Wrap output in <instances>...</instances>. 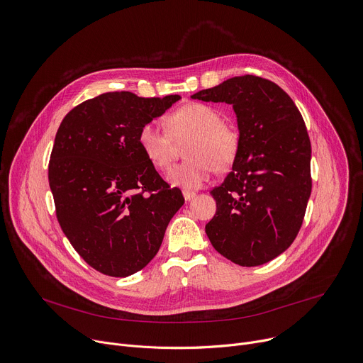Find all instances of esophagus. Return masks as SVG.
Segmentation results:
<instances>
[{
	"label": "esophagus",
	"mask_w": 363,
	"mask_h": 363,
	"mask_svg": "<svg viewBox=\"0 0 363 363\" xmlns=\"http://www.w3.org/2000/svg\"><path fill=\"white\" fill-rule=\"evenodd\" d=\"M182 194H184V198H185V201H191V199H192V198L196 195V192H195V191H188V189H185Z\"/></svg>",
	"instance_id": "obj_1"
}]
</instances>
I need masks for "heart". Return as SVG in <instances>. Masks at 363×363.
<instances>
[{"label": "heart", "instance_id": "b5f03b06", "mask_svg": "<svg viewBox=\"0 0 363 363\" xmlns=\"http://www.w3.org/2000/svg\"><path fill=\"white\" fill-rule=\"evenodd\" d=\"M221 113L203 103H188L167 118L168 132L153 122L145 123L138 135L143 157L157 169H167L178 153V143L186 140V158L168 172L171 185L195 189L211 178L216 168L233 165L240 149L235 129L221 122Z\"/></svg>", "mask_w": 363, "mask_h": 363}]
</instances>
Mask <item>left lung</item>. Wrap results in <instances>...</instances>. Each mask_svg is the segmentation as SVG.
<instances>
[{
    "label": "left lung",
    "mask_w": 363,
    "mask_h": 363,
    "mask_svg": "<svg viewBox=\"0 0 363 363\" xmlns=\"http://www.w3.org/2000/svg\"><path fill=\"white\" fill-rule=\"evenodd\" d=\"M191 97L233 105L240 132L233 171L211 191L217 213L205 233L238 266L269 263L294 241L312 192L304 121L281 87L251 74Z\"/></svg>",
    "instance_id": "left-lung-1"
}]
</instances>
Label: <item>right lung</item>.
<instances>
[{
	"label": "right lung",
	"mask_w": 363,
	"mask_h": 363,
	"mask_svg": "<svg viewBox=\"0 0 363 363\" xmlns=\"http://www.w3.org/2000/svg\"><path fill=\"white\" fill-rule=\"evenodd\" d=\"M179 99L103 93L60 123L48 164L57 220L83 260L103 274L128 277L142 270L185 202L138 143L140 128Z\"/></svg>",
	"instance_id": "right-lung-1"
}]
</instances>
